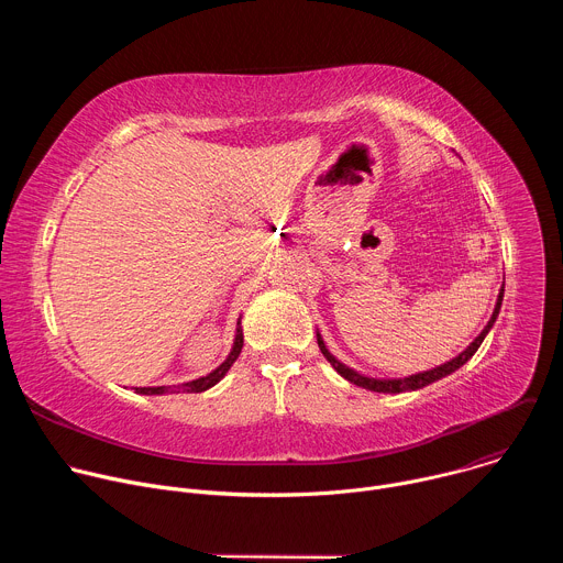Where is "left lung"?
<instances>
[{
    "mask_svg": "<svg viewBox=\"0 0 563 563\" xmlns=\"http://www.w3.org/2000/svg\"><path fill=\"white\" fill-rule=\"evenodd\" d=\"M501 300H504V287L499 289L497 305H495V311H493V316H490V320H488V325L484 328V332H481L459 356H454L452 361H448V363H443V365H439V367H434V369L419 372V374H412V376H406V378H372V376L358 374L356 369H352V367H347L345 363H341V361L328 350L323 336L316 334V339H318L320 352H323V356L332 363V367H334L345 380H350V383H354V385H358V387H365V389H369V391H383V394L412 391V389H421V387H426V385H430V383H434V380H439V378H443V376L456 372L461 365H465V363L474 356V352L481 347V343H484L486 334H488V332L493 330V325H495V320H497L499 309H501Z\"/></svg>",
    "mask_w": 563,
    "mask_h": 563,
    "instance_id": "8db88e82",
    "label": "left lung"
}]
</instances>
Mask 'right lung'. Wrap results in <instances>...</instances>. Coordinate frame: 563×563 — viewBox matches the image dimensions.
<instances>
[{
  "label": "right lung",
  "mask_w": 563,
  "mask_h": 563,
  "mask_svg": "<svg viewBox=\"0 0 563 563\" xmlns=\"http://www.w3.org/2000/svg\"><path fill=\"white\" fill-rule=\"evenodd\" d=\"M240 350H243V328H240V318H238V328H235V339H233V345H231V352L229 356L224 358V363H220L213 372H209L207 376H200L196 380H189V383H183V385H159V387H135L137 394H174V391H187V394H196V391H205L209 387H213L227 372L229 367L235 363V358L240 356Z\"/></svg>",
  "instance_id": "obj_1"
}]
</instances>
